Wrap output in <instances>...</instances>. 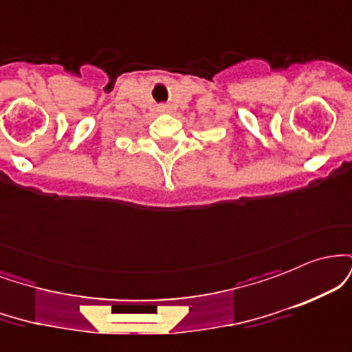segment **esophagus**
Masks as SVG:
<instances>
[{
    "instance_id": "34e87169",
    "label": "esophagus",
    "mask_w": 352,
    "mask_h": 352,
    "mask_svg": "<svg viewBox=\"0 0 352 352\" xmlns=\"http://www.w3.org/2000/svg\"><path fill=\"white\" fill-rule=\"evenodd\" d=\"M159 111H160V112H165V111H167V107H165V106H162V107H160V109H159Z\"/></svg>"
}]
</instances>
